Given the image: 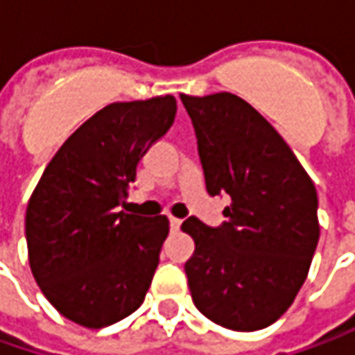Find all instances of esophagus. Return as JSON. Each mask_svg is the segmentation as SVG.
Wrapping results in <instances>:
<instances>
[{
  "instance_id": "obj_1",
  "label": "esophagus",
  "mask_w": 355,
  "mask_h": 355,
  "mask_svg": "<svg viewBox=\"0 0 355 355\" xmlns=\"http://www.w3.org/2000/svg\"><path fill=\"white\" fill-rule=\"evenodd\" d=\"M170 227H171V231H180V227H182V219H178V217H170Z\"/></svg>"
}]
</instances>
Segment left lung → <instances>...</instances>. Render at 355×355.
<instances>
[{"mask_svg": "<svg viewBox=\"0 0 355 355\" xmlns=\"http://www.w3.org/2000/svg\"><path fill=\"white\" fill-rule=\"evenodd\" d=\"M198 136L209 196L227 193V221L196 217L184 229L196 241L185 263L189 293L209 320L254 332L291 308L320 237L318 196L288 144L251 104L231 92L180 94Z\"/></svg>", "mask_w": 355, "mask_h": 355, "instance_id": "obj_1", "label": "left lung"}]
</instances>
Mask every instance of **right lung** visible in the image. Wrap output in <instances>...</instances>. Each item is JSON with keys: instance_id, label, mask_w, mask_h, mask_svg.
<instances>
[{"instance_id": "add662e5", "label": "right lung", "mask_w": 355, "mask_h": 355, "mask_svg": "<svg viewBox=\"0 0 355 355\" xmlns=\"http://www.w3.org/2000/svg\"><path fill=\"white\" fill-rule=\"evenodd\" d=\"M175 110L171 94L104 106L67 138L31 193V272L49 302L78 326H110L146 298L170 221L120 207L138 162L170 130Z\"/></svg>"}]
</instances>
